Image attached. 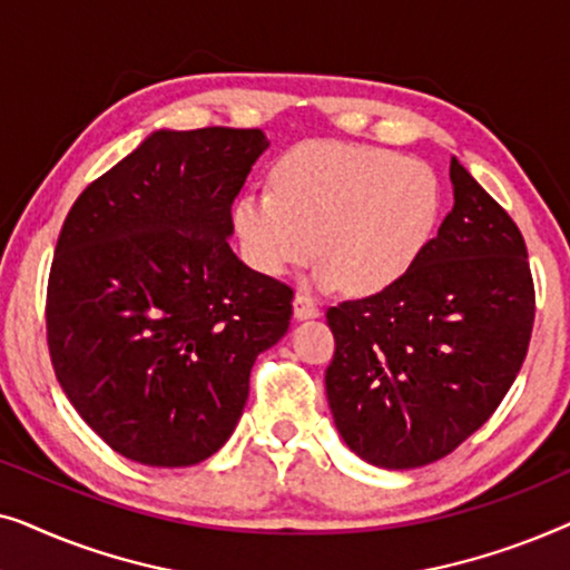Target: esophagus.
I'll list each match as a JSON object with an SVG mask.
<instances>
[{
	"label": "esophagus",
	"instance_id": "1",
	"mask_svg": "<svg viewBox=\"0 0 570 570\" xmlns=\"http://www.w3.org/2000/svg\"><path fill=\"white\" fill-rule=\"evenodd\" d=\"M293 314H295V318H314L322 314V306H318V303L311 298L308 293L298 291L293 298Z\"/></svg>",
	"mask_w": 570,
	"mask_h": 570
}]
</instances>
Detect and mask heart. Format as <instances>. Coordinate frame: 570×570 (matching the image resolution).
<instances>
[{
	"mask_svg": "<svg viewBox=\"0 0 570 570\" xmlns=\"http://www.w3.org/2000/svg\"><path fill=\"white\" fill-rule=\"evenodd\" d=\"M439 215L441 186L425 163L384 147L314 142L277 163L272 191L244 194L233 220L262 275H285L318 248V283L379 293L415 267Z\"/></svg>",
	"mask_w": 570,
	"mask_h": 570,
	"instance_id": "heart-1",
	"label": "heart"
}]
</instances>
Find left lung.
<instances>
[{"label":"left lung","instance_id":"obj_1","mask_svg":"<svg viewBox=\"0 0 570 570\" xmlns=\"http://www.w3.org/2000/svg\"><path fill=\"white\" fill-rule=\"evenodd\" d=\"M454 207L400 283L326 311V400L365 462L412 470L446 456L498 410L527 357L534 283L511 215L449 168Z\"/></svg>","mask_w":570,"mask_h":570}]
</instances>
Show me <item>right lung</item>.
<instances>
[{
    "instance_id": "1",
    "label": "right lung",
    "mask_w": 570,
    "mask_h": 570,
    "mask_svg": "<svg viewBox=\"0 0 570 570\" xmlns=\"http://www.w3.org/2000/svg\"><path fill=\"white\" fill-rule=\"evenodd\" d=\"M262 129H160L69 209L46 291L67 400L114 451L189 466L230 439L293 287L233 254L230 207Z\"/></svg>"
}]
</instances>
